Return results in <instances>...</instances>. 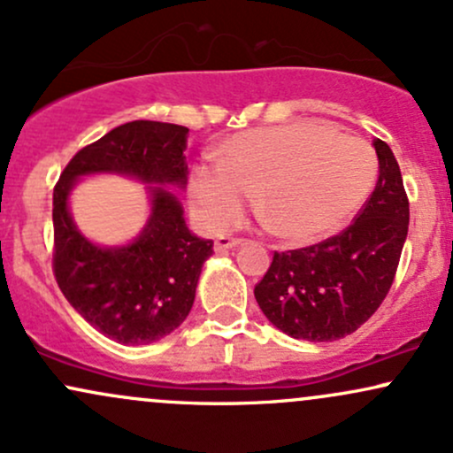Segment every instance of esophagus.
Returning <instances> with one entry per match:
<instances>
[{
	"mask_svg": "<svg viewBox=\"0 0 453 453\" xmlns=\"http://www.w3.org/2000/svg\"><path fill=\"white\" fill-rule=\"evenodd\" d=\"M242 244V238H234V236H219L215 241V249L217 251H226V249H234Z\"/></svg>",
	"mask_w": 453,
	"mask_h": 453,
	"instance_id": "34e87169",
	"label": "esophagus"
}]
</instances>
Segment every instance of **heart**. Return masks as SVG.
Instances as JSON below:
<instances>
[{
	"mask_svg": "<svg viewBox=\"0 0 453 453\" xmlns=\"http://www.w3.org/2000/svg\"><path fill=\"white\" fill-rule=\"evenodd\" d=\"M377 157L360 138L321 123H288L242 132L221 147L219 164L191 174V204L221 230L259 194V215L289 242H315L347 226L371 196Z\"/></svg>",
	"mask_w": 453,
	"mask_h": 453,
	"instance_id": "obj_1",
	"label": "heart"
}]
</instances>
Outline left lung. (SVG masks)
<instances>
[{"label": "left lung", "instance_id": "obj_1", "mask_svg": "<svg viewBox=\"0 0 453 453\" xmlns=\"http://www.w3.org/2000/svg\"><path fill=\"white\" fill-rule=\"evenodd\" d=\"M379 179L347 230L294 251H274L253 289L262 313L292 339L327 342L351 334L383 303L407 241L409 200L398 161L375 140Z\"/></svg>", "mask_w": 453, "mask_h": 453}]
</instances>
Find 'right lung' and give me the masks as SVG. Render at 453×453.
I'll return each instance as SVG.
<instances>
[{
	"mask_svg": "<svg viewBox=\"0 0 453 453\" xmlns=\"http://www.w3.org/2000/svg\"><path fill=\"white\" fill-rule=\"evenodd\" d=\"M189 129L174 123L132 121L81 149L53 191V273L82 319L121 345H149L176 330L194 306L202 264L212 241L189 232L183 206L164 185L185 189ZM132 175L150 188L151 215L123 248H100L71 219L66 200L87 173Z\"/></svg>",
	"mask_w": 453,
	"mask_h": 453,
	"instance_id": "right-lung-1",
	"label": "right lung"
}]
</instances>
